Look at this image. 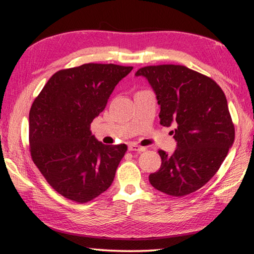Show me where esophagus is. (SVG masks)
<instances>
[{"mask_svg":"<svg viewBox=\"0 0 254 254\" xmlns=\"http://www.w3.org/2000/svg\"><path fill=\"white\" fill-rule=\"evenodd\" d=\"M128 151H137V152H142L144 151V148L139 147L137 144L134 143H130L128 144Z\"/></svg>","mask_w":254,"mask_h":254,"instance_id":"34e87169","label":"esophagus"}]
</instances>
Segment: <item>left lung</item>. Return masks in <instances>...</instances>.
Instances as JSON below:
<instances>
[{
    "label": "left lung",
    "instance_id": "left-lung-1",
    "mask_svg": "<svg viewBox=\"0 0 254 254\" xmlns=\"http://www.w3.org/2000/svg\"><path fill=\"white\" fill-rule=\"evenodd\" d=\"M160 106V124L174 127L176 149L159 150L160 169L149 182L167 195L182 197L203 187L220 169L234 142V126L224 93L213 79L180 65L140 68Z\"/></svg>",
    "mask_w": 254,
    "mask_h": 254
}]
</instances>
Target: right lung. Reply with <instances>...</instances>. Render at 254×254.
I'll use <instances>...</instances> for the list:
<instances>
[{"instance_id":"obj_1","label":"right lung","mask_w":254,"mask_h":254,"mask_svg":"<svg viewBox=\"0 0 254 254\" xmlns=\"http://www.w3.org/2000/svg\"><path fill=\"white\" fill-rule=\"evenodd\" d=\"M132 69L85 64L59 70L34 100L29 113L32 160L50 186L66 198L87 203L113 183L127 147L97 141L91 123Z\"/></svg>"}]
</instances>
